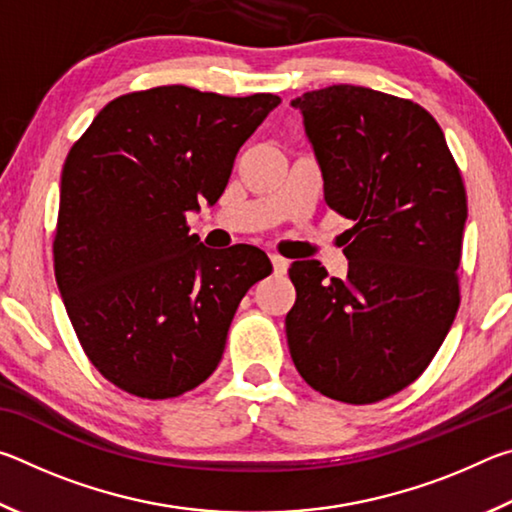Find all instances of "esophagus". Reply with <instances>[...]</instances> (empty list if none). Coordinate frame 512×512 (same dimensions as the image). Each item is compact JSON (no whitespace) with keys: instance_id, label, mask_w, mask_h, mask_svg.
Masks as SVG:
<instances>
[{"instance_id":"1","label":"esophagus","mask_w":512,"mask_h":512,"mask_svg":"<svg viewBox=\"0 0 512 512\" xmlns=\"http://www.w3.org/2000/svg\"><path fill=\"white\" fill-rule=\"evenodd\" d=\"M271 264H273L275 275H284V273H287V268H289V259H284L280 255H271Z\"/></svg>"}]
</instances>
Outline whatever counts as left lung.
Segmentation results:
<instances>
[{"mask_svg": "<svg viewBox=\"0 0 512 512\" xmlns=\"http://www.w3.org/2000/svg\"><path fill=\"white\" fill-rule=\"evenodd\" d=\"M343 232L348 277L293 262L287 341L300 377L345 404L386 400L418 379L452 327L467 196L443 128L409 99L329 85L291 101Z\"/></svg>", "mask_w": 512, "mask_h": 512, "instance_id": "left-lung-1", "label": "left lung"}]
</instances>
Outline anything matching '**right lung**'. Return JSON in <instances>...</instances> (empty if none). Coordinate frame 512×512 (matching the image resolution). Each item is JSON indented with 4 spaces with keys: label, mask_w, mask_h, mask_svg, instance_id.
Segmentation results:
<instances>
[{
    "label": "right lung",
    "mask_w": 512,
    "mask_h": 512,
    "mask_svg": "<svg viewBox=\"0 0 512 512\" xmlns=\"http://www.w3.org/2000/svg\"><path fill=\"white\" fill-rule=\"evenodd\" d=\"M277 103L160 85L112 99L69 149L56 282L83 352L121 391L167 400L203 384L241 298L271 275L255 246L205 248L187 212L219 201Z\"/></svg>",
    "instance_id": "1"
}]
</instances>
